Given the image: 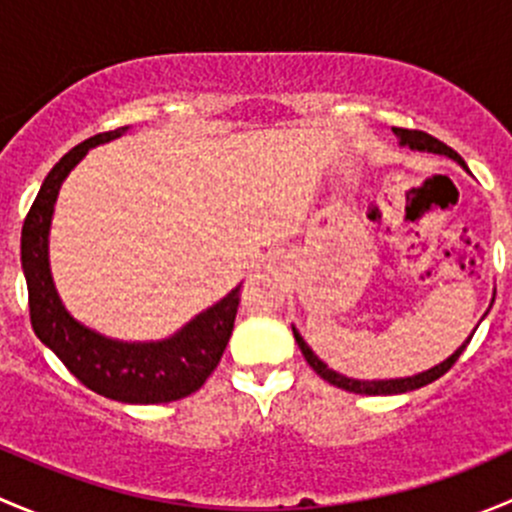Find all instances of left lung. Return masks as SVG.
Segmentation results:
<instances>
[{
    "instance_id": "8db88e82",
    "label": "left lung",
    "mask_w": 512,
    "mask_h": 512,
    "mask_svg": "<svg viewBox=\"0 0 512 512\" xmlns=\"http://www.w3.org/2000/svg\"><path fill=\"white\" fill-rule=\"evenodd\" d=\"M394 133H396V138H399V146L411 148V151L436 153V156H446V158L456 160V163L461 165V168H466V170H468L466 160H463L461 156H458V153L453 151V148H448L446 143L438 141V138L428 136V133H423V131H406V128H394ZM490 307H493V304H490ZM488 312H490V309H488ZM488 312H485V314H488ZM485 314H483V317H485ZM476 329H478V327H476ZM292 332H294V339H297L299 349H302L304 359H307V364L312 366V369L317 371V374L322 376L324 381H329V384L339 386V389H344V391H354V394H366V396L406 394V391L421 389V386H426V384H431V381L441 379V376L446 374V371L451 369L453 364H456L458 356L463 354V349H466V347H468V342H471V339H473V334H471V337H468L466 342H463L461 347L456 349V352H453L451 356H448L446 361H441V364L431 366V369H428V371H421V374L404 376V379H371V381L366 379V381H364V379H349V376H344V374H339V371L329 369V366L324 364V361L319 359V356L314 354L312 349H309V344L304 342L302 334H299L297 329H294V327H292Z\"/></svg>"
}]
</instances>
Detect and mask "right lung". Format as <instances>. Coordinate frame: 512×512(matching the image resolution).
<instances>
[{
	"mask_svg": "<svg viewBox=\"0 0 512 512\" xmlns=\"http://www.w3.org/2000/svg\"><path fill=\"white\" fill-rule=\"evenodd\" d=\"M126 131L128 126L98 133L71 148L49 170L22 227V270L36 337L86 389L123 404H168L198 391L215 371L235 327L240 285L218 304L195 314L173 337L121 342L71 317L56 292L49 265V230L61 183L91 148L121 138Z\"/></svg>",
	"mask_w": 512,
	"mask_h": 512,
	"instance_id": "add662e5",
	"label": "right lung"
}]
</instances>
